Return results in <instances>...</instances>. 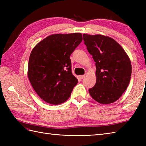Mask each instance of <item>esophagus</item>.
Listing matches in <instances>:
<instances>
[{"label": "esophagus", "mask_w": 146, "mask_h": 146, "mask_svg": "<svg viewBox=\"0 0 146 146\" xmlns=\"http://www.w3.org/2000/svg\"><path fill=\"white\" fill-rule=\"evenodd\" d=\"M79 77H80V79H83V78H84L85 75H80V76H79Z\"/></svg>", "instance_id": "34e87169"}]
</instances>
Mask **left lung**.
<instances>
[{
	"label": "left lung",
	"instance_id": "1",
	"mask_svg": "<svg viewBox=\"0 0 146 146\" xmlns=\"http://www.w3.org/2000/svg\"><path fill=\"white\" fill-rule=\"evenodd\" d=\"M88 52L95 62L97 81L89 89L91 97L101 104L117 101L125 91L132 73L131 60L115 40L108 36L83 34Z\"/></svg>",
	"mask_w": 146,
	"mask_h": 146
}]
</instances>
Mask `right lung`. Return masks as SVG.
<instances>
[{
  "instance_id": "add662e5",
  "label": "right lung",
  "mask_w": 146,
  "mask_h": 146,
  "mask_svg": "<svg viewBox=\"0 0 146 146\" xmlns=\"http://www.w3.org/2000/svg\"><path fill=\"white\" fill-rule=\"evenodd\" d=\"M82 40L81 33L55 34L33 49L27 76L33 89L44 102L58 105L70 98L78 83L71 72L70 55Z\"/></svg>"
}]
</instances>
